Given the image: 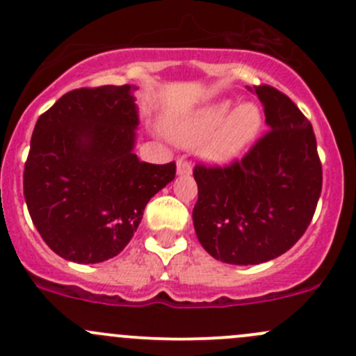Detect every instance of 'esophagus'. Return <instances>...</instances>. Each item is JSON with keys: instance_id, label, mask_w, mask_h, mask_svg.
Here are the masks:
<instances>
[{"instance_id": "esophagus-1", "label": "esophagus", "mask_w": 356, "mask_h": 356, "mask_svg": "<svg viewBox=\"0 0 356 356\" xmlns=\"http://www.w3.org/2000/svg\"><path fill=\"white\" fill-rule=\"evenodd\" d=\"M191 172L193 168L189 161H186L184 158L177 160V175H181V177H188V175H191Z\"/></svg>"}]
</instances>
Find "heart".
<instances>
[{"mask_svg": "<svg viewBox=\"0 0 356 356\" xmlns=\"http://www.w3.org/2000/svg\"><path fill=\"white\" fill-rule=\"evenodd\" d=\"M231 99H220L191 116L167 123L170 139L186 147H198L203 160L226 165L245 153L261 136L264 115L255 102L234 106Z\"/></svg>", "mask_w": 356, "mask_h": 356, "instance_id": "heart-1", "label": "heart"}]
</instances>
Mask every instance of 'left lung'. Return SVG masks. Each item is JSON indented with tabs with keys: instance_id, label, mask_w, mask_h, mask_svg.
<instances>
[{
	"instance_id": "1",
	"label": "left lung",
	"mask_w": 356,
	"mask_h": 356,
	"mask_svg": "<svg viewBox=\"0 0 356 356\" xmlns=\"http://www.w3.org/2000/svg\"><path fill=\"white\" fill-rule=\"evenodd\" d=\"M266 134L241 161L198 165L193 224L217 261L248 266L285 254L305 234L322 193V165L313 127L298 106L268 85L254 86Z\"/></svg>"
}]
</instances>
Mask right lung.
<instances>
[{"instance_id":"obj_1","label":"right lung","mask_w":356,"mask_h":356,"mask_svg":"<svg viewBox=\"0 0 356 356\" xmlns=\"http://www.w3.org/2000/svg\"><path fill=\"white\" fill-rule=\"evenodd\" d=\"M136 90L67 92L34 127L24 196L38 233L65 261L95 264L118 255L147 202L174 181V163H146L134 153Z\"/></svg>"}]
</instances>
